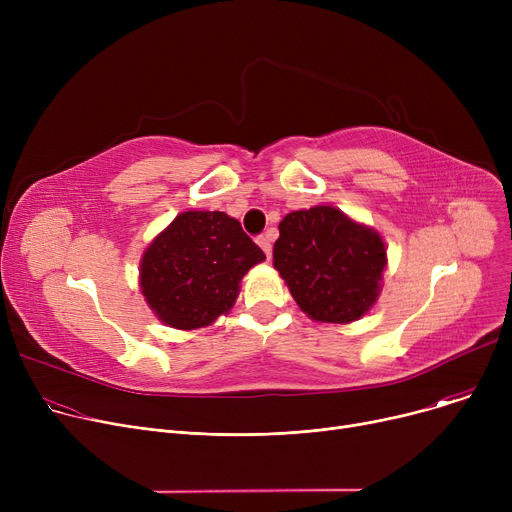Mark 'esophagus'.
Listing matches in <instances>:
<instances>
[{
    "instance_id": "obj_1",
    "label": "esophagus",
    "mask_w": 512,
    "mask_h": 512,
    "mask_svg": "<svg viewBox=\"0 0 512 512\" xmlns=\"http://www.w3.org/2000/svg\"><path fill=\"white\" fill-rule=\"evenodd\" d=\"M257 245L263 249V253L270 257L272 255V236L270 234H261L257 236Z\"/></svg>"
}]
</instances>
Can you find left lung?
Returning <instances> with one entry per match:
<instances>
[{
  "mask_svg": "<svg viewBox=\"0 0 512 512\" xmlns=\"http://www.w3.org/2000/svg\"><path fill=\"white\" fill-rule=\"evenodd\" d=\"M274 267L315 321L348 324L375 303L386 267L382 236L330 205L292 211L280 222Z\"/></svg>",
  "mask_w": 512,
  "mask_h": 512,
  "instance_id": "left-lung-1",
  "label": "left lung"
}]
</instances>
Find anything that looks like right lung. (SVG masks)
I'll list each match as a JSON object with an SVG mask.
<instances>
[{
	"label": "right lung",
	"instance_id": "1",
	"mask_svg": "<svg viewBox=\"0 0 512 512\" xmlns=\"http://www.w3.org/2000/svg\"><path fill=\"white\" fill-rule=\"evenodd\" d=\"M265 253L224 211H184L141 261V288L166 326L195 330L226 313L238 282Z\"/></svg>",
	"mask_w": 512,
	"mask_h": 512
}]
</instances>
